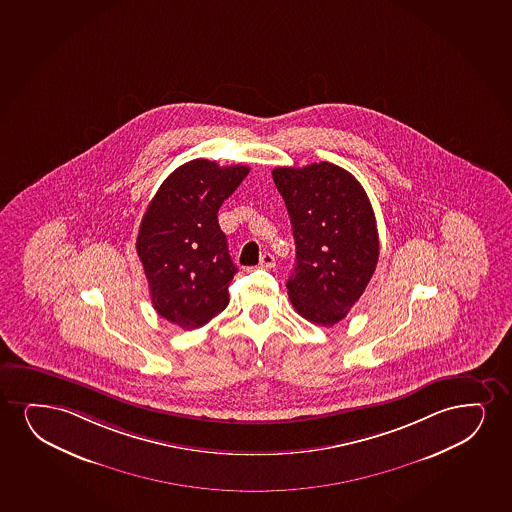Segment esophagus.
<instances>
[{
    "mask_svg": "<svg viewBox=\"0 0 512 512\" xmlns=\"http://www.w3.org/2000/svg\"><path fill=\"white\" fill-rule=\"evenodd\" d=\"M273 266H275V258H273L272 254L265 253L259 259V268H266V270H272Z\"/></svg>",
    "mask_w": 512,
    "mask_h": 512,
    "instance_id": "esophagus-1",
    "label": "esophagus"
}]
</instances>
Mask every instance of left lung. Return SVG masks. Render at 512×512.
I'll use <instances>...</instances> for the list:
<instances>
[{"instance_id": "left-lung-1", "label": "left lung", "mask_w": 512, "mask_h": 512, "mask_svg": "<svg viewBox=\"0 0 512 512\" xmlns=\"http://www.w3.org/2000/svg\"><path fill=\"white\" fill-rule=\"evenodd\" d=\"M272 176L296 244L287 294L301 317L330 327L348 315L376 272L374 209L355 176L330 162L275 168Z\"/></svg>"}]
</instances>
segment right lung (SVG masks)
Segmentation results:
<instances>
[{"instance_id":"add662e5","label":"right lung","mask_w":512,"mask_h":512,"mask_svg":"<svg viewBox=\"0 0 512 512\" xmlns=\"http://www.w3.org/2000/svg\"><path fill=\"white\" fill-rule=\"evenodd\" d=\"M249 173L194 159L162 182L143 214L136 253L154 310L185 330L199 329L228 305L237 266L228 254L218 209Z\"/></svg>"}]
</instances>
